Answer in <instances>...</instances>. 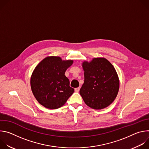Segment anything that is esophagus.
I'll use <instances>...</instances> for the list:
<instances>
[{
    "mask_svg": "<svg viewBox=\"0 0 149 149\" xmlns=\"http://www.w3.org/2000/svg\"><path fill=\"white\" fill-rule=\"evenodd\" d=\"M79 90H80V87L76 88H75V92H77V93H78V92H79Z\"/></svg>",
    "mask_w": 149,
    "mask_h": 149,
    "instance_id": "obj_1",
    "label": "esophagus"
}]
</instances>
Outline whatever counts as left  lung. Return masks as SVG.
<instances>
[{"mask_svg":"<svg viewBox=\"0 0 149 149\" xmlns=\"http://www.w3.org/2000/svg\"><path fill=\"white\" fill-rule=\"evenodd\" d=\"M84 82L79 93L88 107L101 110L116 99L120 87L117 73L111 63L104 58H94L82 63Z\"/></svg>","mask_w":149,"mask_h":149,"instance_id":"left-lung-1","label":"left lung"}]
</instances>
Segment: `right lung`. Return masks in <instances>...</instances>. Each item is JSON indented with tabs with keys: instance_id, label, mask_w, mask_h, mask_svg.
<instances>
[{
	"instance_id": "obj_1",
	"label": "right lung",
	"mask_w": 149,
	"mask_h": 149,
	"mask_svg": "<svg viewBox=\"0 0 149 149\" xmlns=\"http://www.w3.org/2000/svg\"><path fill=\"white\" fill-rule=\"evenodd\" d=\"M73 62L51 56L36 65L31 77V87L40 105L49 109L60 108L74 93V89L70 86V81L65 75Z\"/></svg>"
}]
</instances>
